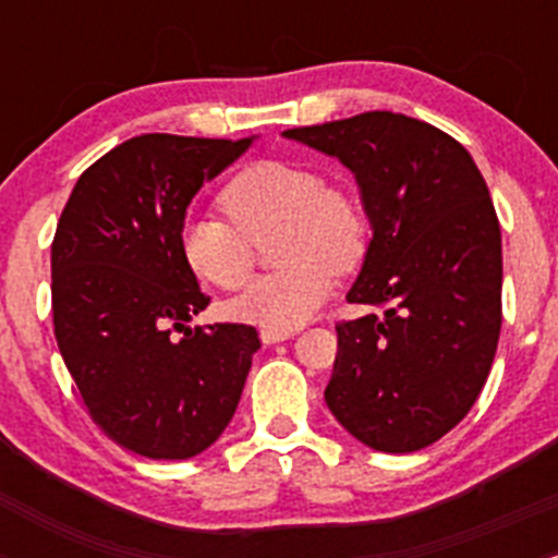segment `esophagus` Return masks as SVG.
Returning <instances> with one entry per match:
<instances>
[{
  "label": "esophagus",
  "instance_id": "obj_1",
  "mask_svg": "<svg viewBox=\"0 0 558 558\" xmlns=\"http://www.w3.org/2000/svg\"><path fill=\"white\" fill-rule=\"evenodd\" d=\"M294 337V331H283V329H262V342L264 345H275V342H283Z\"/></svg>",
  "mask_w": 558,
  "mask_h": 558
}]
</instances>
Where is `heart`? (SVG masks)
Returning <instances> with one entry per match:
<instances>
[{"instance_id": "b5f03b06", "label": "heart", "mask_w": 558, "mask_h": 558, "mask_svg": "<svg viewBox=\"0 0 558 558\" xmlns=\"http://www.w3.org/2000/svg\"><path fill=\"white\" fill-rule=\"evenodd\" d=\"M221 216H191L178 245L185 267L216 289L238 291L256 267V245L272 239L275 272L258 278L234 302L240 318L267 329H296L331 289L364 258L369 221L351 189L296 161L247 165L221 189Z\"/></svg>"}]
</instances>
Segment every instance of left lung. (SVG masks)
<instances>
[{
	"label": "left lung",
	"mask_w": 558,
	"mask_h": 558,
	"mask_svg": "<svg viewBox=\"0 0 558 558\" xmlns=\"http://www.w3.org/2000/svg\"><path fill=\"white\" fill-rule=\"evenodd\" d=\"M286 137L337 156L373 221L324 397L375 451L413 453L453 429L492 369L502 329V234L486 180L451 134L373 110Z\"/></svg>",
	"instance_id": "left-lung-1"
}]
</instances>
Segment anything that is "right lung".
Wrapping results in <instances>:
<instances>
[{"instance_id": "1", "label": "right lung", "mask_w": 558, "mask_h": 558, "mask_svg": "<svg viewBox=\"0 0 558 558\" xmlns=\"http://www.w3.org/2000/svg\"><path fill=\"white\" fill-rule=\"evenodd\" d=\"M251 140L140 134L77 178L50 245L61 359L110 440L148 459H191L238 410L247 324L194 326L210 305L180 256L185 207ZM184 337L174 341L171 329Z\"/></svg>"}]
</instances>
